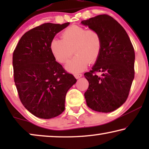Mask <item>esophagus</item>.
I'll return each instance as SVG.
<instances>
[{
  "label": "esophagus",
  "mask_w": 149,
  "mask_h": 149,
  "mask_svg": "<svg viewBox=\"0 0 149 149\" xmlns=\"http://www.w3.org/2000/svg\"><path fill=\"white\" fill-rule=\"evenodd\" d=\"M82 74H81V73H77V74H74V77H75V78L76 79H79V78H81V77H82Z\"/></svg>",
  "instance_id": "esophagus-1"
}]
</instances>
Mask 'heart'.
Returning <instances> with one entry per match:
<instances>
[{
	"label": "heart",
	"mask_w": 149,
	"mask_h": 149,
	"mask_svg": "<svg viewBox=\"0 0 149 149\" xmlns=\"http://www.w3.org/2000/svg\"><path fill=\"white\" fill-rule=\"evenodd\" d=\"M102 37L94 29H88L80 26H71L61 34V39L54 38L50 42L49 49L57 62L64 64L72 56H75L67 63L66 68L73 73L81 72L88 63L93 64L98 59L102 50Z\"/></svg>",
	"instance_id": "1"
}]
</instances>
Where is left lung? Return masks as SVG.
Instances as JSON below:
<instances>
[{
	"label": "left lung",
	"mask_w": 149,
	"mask_h": 149,
	"mask_svg": "<svg viewBox=\"0 0 149 149\" xmlns=\"http://www.w3.org/2000/svg\"><path fill=\"white\" fill-rule=\"evenodd\" d=\"M97 30L102 41L98 59L84 76L89 82L85 92L87 105L93 111L109 113L127 100L134 78L135 53L131 40L119 22L102 14L81 22ZM103 72L101 77L97 72Z\"/></svg>",
	"instance_id": "8db88e82"
}]
</instances>
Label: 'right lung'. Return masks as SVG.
Wrapping results in <instances>:
<instances>
[{"instance_id":"obj_1","label":"right lung","mask_w":149,"mask_h":149,"mask_svg":"<svg viewBox=\"0 0 149 149\" xmlns=\"http://www.w3.org/2000/svg\"><path fill=\"white\" fill-rule=\"evenodd\" d=\"M69 24L45 23L28 30L13 52L14 81L20 101L32 115L41 119L62 113L67 91L77 82L56 62L49 49L56 34Z\"/></svg>"}]
</instances>
